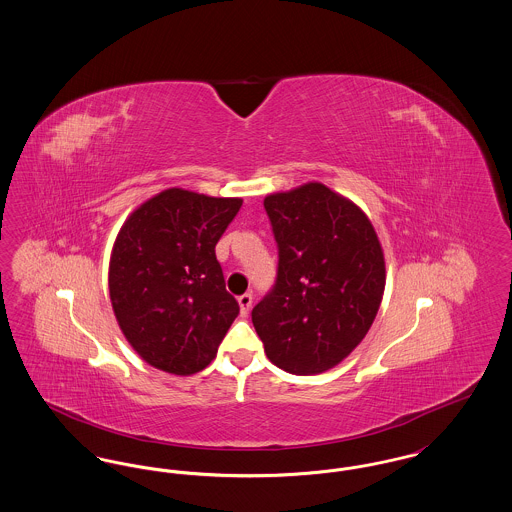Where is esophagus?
<instances>
[{
  "mask_svg": "<svg viewBox=\"0 0 512 512\" xmlns=\"http://www.w3.org/2000/svg\"><path fill=\"white\" fill-rule=\"evenodd\" d=\"M238 303H240V309H242V315H247L251 305H253V295L251 293H244L238 297Z\"/></svg>",
  "mask_w": 512,
  "mask_h": 512,
  "instance_id": "34e87169",
  "label": "esophagus"
}]
</instances>
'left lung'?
<instances>
[{
	"mask_svg": "<svg viewBox=\"0 0 512 512\" xmlns=\"http://www.w3.org/2000/svg\"><path fill=\"white\" fill-rule=\"evenodd\" d=\"M278 245L272 290L251 320L270 363L326 372L363 341L382 303L386 263L365 213L320 182L265 197Z\"/></svg>",
	"mask_w": 512,
	"mask_h": 512,
	"instance_id": "obj_1",
	"label": "left lung"
}]
</instances>
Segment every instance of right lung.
Wrapping results in <instances>:
<instances>
[{"label":"right lung","instance_id":"obj_1","mask_svg":"<svg viewBox=\"0 0 512 512\" xmlns=\"http://www.w3.org/2000/svg\"><path fill=\"white\" fill-rule=\"evenodd\" d=\"M240 207V197L169 188L122 224L109 295L124 338L147 365L190 376L217 357L240 305L226 292L215 245Z\"/></svg>","mask_w":512,"mask_h":512}]
</instances>
